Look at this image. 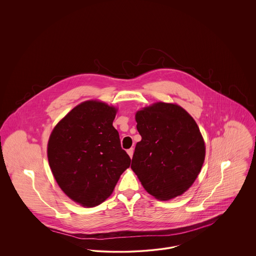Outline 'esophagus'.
Masks as SVG:
<instances>
[{
	"label": "esophagus",
	"mask_w": 256,
	"mask_h": 256,
	"mask_svg": "<svg viewBox=\"0 0 256 256\" xmlns=\"http://www.w3.org/2000/svg\"><path fill=\"white\" fill-rule=\"evenodd\" d=\"M134 150L132 148H128V156H130V158H132V156H134Z\"/></svg>",
	"instance_id": "34e87169"
}]
</instances>
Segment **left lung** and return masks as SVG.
<instances>
[{
	"mask_svg": "<svg viewBox=\"0 0 256 256\" xmlns=\"http://www.w3.org/2000/svg\"><path fill=\"white\" fill-rule=\"evenodd\" d=\"M142 139L132 169L146 192L169 200L187 191L200 174L206 145L193 117L182 106L156 102L135 114Z\"/></svg>",
	"mask_w": 256,
	"mask_h": 256,
	"instance_id": "obj_1",
	"label": "left lung"
}]
</instances>
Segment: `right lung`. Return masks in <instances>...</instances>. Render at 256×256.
Returning <instances> with one entry per match:
<instances>
[{"mask_svg": "<svg viewBox=\"0 0 256 256\" xmlns=\"http://www.w3.org/2000/svg\"><path fill=\"white\" fill-rule=\"evenodd\" d=\"M116 113L104 102L86 100L61 119L50 135L52 172L61 190L82 206L104 202L130 165L112 126Z\"/></svg>", "mask_w": 256, "mask_h": 256, "instance_id": "add662e5", "label": "right lung"}]
</instances>
